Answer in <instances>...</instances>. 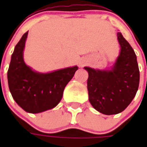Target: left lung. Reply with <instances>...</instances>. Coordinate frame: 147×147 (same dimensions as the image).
<instances>
[{
    "instance_id": "8db88e82",
    "label": "left lung",
    "mask_w": 147,
    "mask_h": 147,
    "mask_svg": "<svg viewBox=\"0 0 147 147\" xmlns=\"http://www.w3.org/2000/svg\"><path fill=\"white\" fill-rule=\"evenodd\" d=\"M120 53L111 70L84 69L88 72L89 101L104 115H116L125 110L136 96L140 81L137 56L130 44L118 32Z\"/></svg>"
}]
</instances>
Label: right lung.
Returning a JSON list of instances; mask_svg holds the SVG:
<instances>
[{
    "mask_svg": "<svg viewBox=\"0 0 147 147\" xmlns=\"http://www.w3.org/2000/svg\"><path fill=\"white\" fill-rule=\"evenodd\" d=\"M28 32L23 35L14 47L7 78L9 92L16 103L27 112L37 114L59 104L65 86L78 68L74 66L48 74L32 70L26 65L23 56Z\"/></svg>",
    "mask_w": 147,
    "mask_h": 147,
    "instance_id": "1",
    "label": "right lung"
}]
</instances>
